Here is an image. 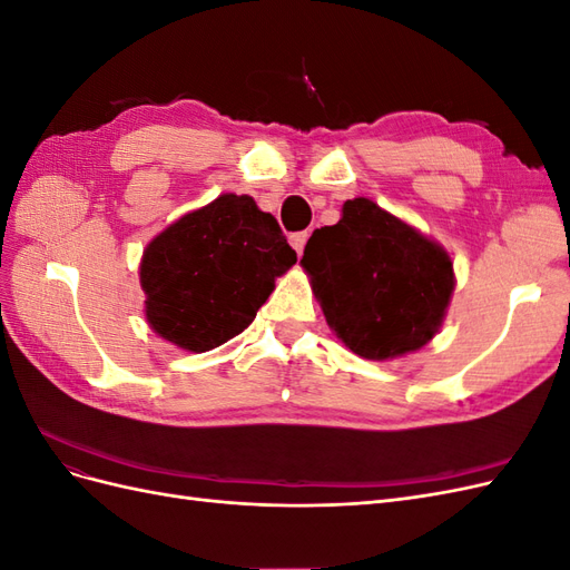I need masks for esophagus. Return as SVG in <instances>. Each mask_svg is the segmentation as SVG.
I'll use <instances>...</instances> for the list:
<instances>
[{"label": "esophagus", "instance_id": "esophagus-1", "mask_svg": "<svg viewBox=\"0 0 570 570\" xmlns=\"http://www.w3.org/2000/svg\"><path fill=\"white\" fill-rule=\"evenodd\" d=\"M306 239H308V233H306V230H304V233H292V235H289V245H292V249H295L299 256H302V252H304Z\"/></svg>", "mask_w": 570, "mask_h": 570}]
</instances>
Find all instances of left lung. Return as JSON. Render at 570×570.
Instances as JSON below:
<instances>
[{
    "label": "left lung",
    "instance_id": "1",
    "mask_svg": "<svg viewBox=\"0 0 570 570\" xmlns=\"http://www.w3.org/2000/svg\"><path fill=\"white\" fill-rule=\"evenodd\" d=\"M299 264L327 325L373 361L433 340L454 292L450 254L366 197L347 199L335 226L314 230Z\"/></svg>",
    "mask_w": 570,
    "mask_h": 570
}]
</instances>
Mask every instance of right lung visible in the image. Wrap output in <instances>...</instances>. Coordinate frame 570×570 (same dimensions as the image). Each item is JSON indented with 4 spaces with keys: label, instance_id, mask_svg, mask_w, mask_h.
I'll use <instances>...</instances> for the list:
<instances>
[{
    "label": "right lung",
    "instance_id": "obj_1",
    "mask_svg": "<svg viewBox=\"0 0 570 570\" xmlns=\"http://www.w3.org/2000/svg\"><path fill=\"white\" fill-rule=\"evenodd\" d=\"M297 252L249 195H220L147 245L140 285L151 331L187 352L239 335Z\"/></svg>",
    "mask_w": 570,
    "mask_h": 570
}]
</instances>
